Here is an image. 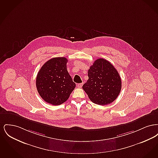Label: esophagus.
Returning <instances> with one entry per match:
<instances>
[{"label":"esophagus","mask_w":158,"mask_h":158,"mask_svg":"<svg viewBox=\"0 0 158 158\" xmlns=\"http://www.w3.org/2000/svg\"><path fill=\"white\" fill-rule=\"evenodd\" d=\"M82 83H78V84L77 85V86L79 88H81L82 87Z\"/></svg>","instance_id":"esophagus-1"}]
</instances>
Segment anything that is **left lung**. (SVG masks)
Here are the masks:
<instances>
[{"label": "left lung", "mask_w": 158, "mask_h": 158, "mask_svg": "<svg viewBox=\"0 0 158 158\" xmlns=\"http://www.w3.org/2000/svg\"><path fill=\"white\" fill-rule=\"evenodd\" d=\"M88 80L82 88L90 101L99 105L111 104L118 97L121 89L118 72L108 60L98 59L88 70Z\"/></svg>", "instance_id": "1"}]
</instances>
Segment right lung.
Masks as SVG:
<instances>
[{
	"label": "right lung",
	"instance_id": "obj_1",
	"mask_svg": "<svg viewBox=\"0 0 158 158\" xmlns=\"http://www.w3.org/2000/svg\"><path fill=\"white\" fill-rule=\"evenodd\" d=\"M68 59L55 57L40 69L36 78L38 92L46 102L53 105L64 103L76 87L67 70Z\"/></svg>",
	"mask_w": 158,
	"mask_h": 158
}]
</instances>
